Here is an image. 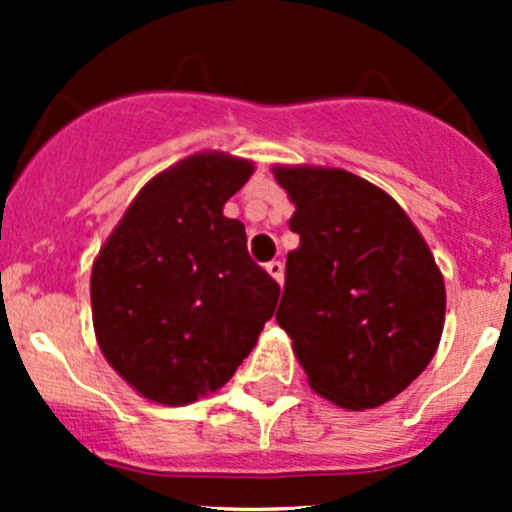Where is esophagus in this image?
<instances>
[{
  "label": "esophagus",
  "instance_id": "1",
  "mask_svg": "<svg viewBox=\"0 0 512 512\" xmlns=\"http://www.w3.org/2000/svg\"><path fill=\"white\" fill-rule=\"evenodd\" d=\"M265 270H267V275L277 282V285H282V280H285V265H282V262H267Z\"/></svg>",
  "mask_w": 512,
  "mask_h": 512
}]
</instances>
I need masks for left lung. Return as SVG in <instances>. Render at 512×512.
I'll list each match as a JSON object with an SVG mask.
<instances>
[{"instance_id": "left-lung-1", "label": "left lung", "mask_w": 512, "mask_h": 512, "mask_svg": "<svg viewBox=\"0 0 512 512\" xmlns=\"http://www.w3.org/2000/svg\"><path fill=\"white\" fill-rule=\"evenodd\" d=\"M294 203L277 324L309 386L347 411L399 396L436 354L446 285L426 240L379 185L342 168L275 165Z\"/></svg>"}]
</instances>
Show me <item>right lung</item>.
I'll return each instance as SVG.
<instances>
[{
  "mask_svg": "<svg viewBox=\"0 0 512 512\" xmlns=\"http://www.w3.org/2000/svg\"><path fill=\"white\" fill-rule=\"evenodd\" d=\"M255 163L223 151L148 180L91 267L101 354L143 399L185 406L225 386L275 314L280 285L223 215Z\"/></svg>",
  "mask_w": 512,
  "mask_h": 512,
  "instance_id": "1",
  "label": "right lung"
}]
</instances>
